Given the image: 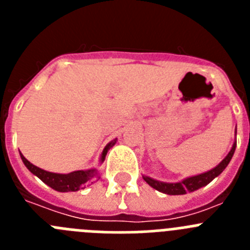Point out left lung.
Returning a JSON list of instances; mask_svg holds the SVG:
<instances>
[{"instance_id": "left-lung-1", "label": "left lung", "mask_w": 250, "mask_h": 250, "mask_svg": "<svg viewBox=\"0 0 250 250\" xmlns=\"http://www.w3.org/2000/svg\"><path fill=\"white\" fill-rule=\"evenodd\" d=\"M235 136H237V127H235ZM235 147H237V140L233 143V146H231L230 151L227 154V156H225V158L223 159V160L220 161L219 164L216 165L215 167L208 170V171H205V173L196 174V175L183 179V180H180V182H176V183L160 182V180L152 179L147 175H143V179H144L145 182H146L150 187L154 188L155 190L160 191V193L167 194V195H183V194H187V193H193V191L198 190V189H200V188L209 184L213 179H215L216 176L220 175V174L224 171V169L228 167L231 158H233Z\"/></svg>"}]
</instances>
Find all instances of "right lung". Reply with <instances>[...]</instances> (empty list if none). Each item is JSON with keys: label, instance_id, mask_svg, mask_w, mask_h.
<instances>
[{"label": "right lung", "instance_id": "right-lung-1", "mask_svg": "<svg viewBox=\"0 0 250 250\" xmlns=\"http://www.w3.org/2000/svg\"><path fill=\"white\" fill-rule=\"evenodd\" d=\"M116 141H118V139H114V140L110 141L109 144L104 147L100 156V164H103L104 160H105L106 154L116 144ZM20 156H21L25 167L30 170L31 173L36 175L39 179H41L46 185L52 188L54 190L60 191V193L80 190V189L87 187L89 184H92L98 179V170L95 169V167L86 170H76V171H71V173L68 174H57L46 171V170L41 169V167H36V165L31 164L30 161L22 155L21 152H20Z\"/></svg>", "mask_w": 250, "mask_h": 250}]
</instances>
